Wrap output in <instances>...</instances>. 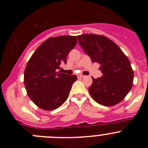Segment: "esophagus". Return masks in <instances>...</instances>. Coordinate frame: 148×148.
Instances as JSON below:
<instances>
[{"label": "esophagus", "mask_w": 148, "mask_h": 148, "mask_svg": "<svg viewBox=\"0 0 148 148\" xmlns=\"http://www.w3.org/2000/svg\"><path fill=\"white\" fill-rule=\"evenodd\" d=\"M78 76L80 77V78H84V77H85V75H82V74H80V75H78Z\"/></svg>", "instance_id": "34e87169"}]
</instances>
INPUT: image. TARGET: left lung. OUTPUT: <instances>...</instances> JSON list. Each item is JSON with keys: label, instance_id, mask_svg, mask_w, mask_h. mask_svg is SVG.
<instances>
[{"label": "left lung", "instance_id": "obj_1", "mask_svg": "<svg viewBox=\"0 0 148 148\" xmlns=\"http://www.w3.org/2000/svg\"><path fill=\"white\" fill-rule=\"evenodd\" d=\"M78 44L92 62L101 65V78H92L89 88L91 97L104 106L121 102L131 90L133 70L130 62L118 45L101 35L84 34L77 36Z\"/></svg>", "mask_w": 148, "mask_h": 148}]
</instances>
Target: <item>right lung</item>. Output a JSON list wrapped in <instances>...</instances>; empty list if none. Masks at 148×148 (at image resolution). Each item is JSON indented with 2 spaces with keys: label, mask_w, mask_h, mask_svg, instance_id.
<instances>
[{
  "label": "right lung",
  "mask_w": 148,
  "mask_h": 148,
  "mask_svg": "<svg viewBox=\"0 0 148 148\" xmlns=\"http://www.w3.org/2000/svg\"><path fill=\"white\" fill-rule=\"evenodd\" d=\"M75 36L49 38L39 46L28 61L24 70V85L27 95L40 109L53 110L67 99L75 75L57 72L61 63L76 45Z\"/></svg>",
  "instance_id": "1"
}]
</instances>
